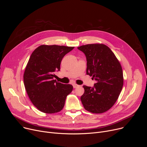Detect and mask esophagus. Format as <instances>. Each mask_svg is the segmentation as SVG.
<instances>
[{"mask_svg":"<svg viewBox=\"0 0 147 147\" xmlns=\"http://www.w3.org/2000/svg\"><path fill=\"white\" fill-rule=\"evenodd\" d=\"M73 86L74 88H76L77 87H78L79 85H78V84H73Z\"/></svg>","mask_w":147,"mask_h":147,"instance_id":"obj_1","label":"esophagus"}]
</instances>
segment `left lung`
Segmentation results:
<instances>
[{
	"label": "left lung",
	"instance_id": "8db88e82",
	"mask_svg": "<svg viewBox=\"0 0 147 147\" xmlns=\"http://www.w3.org/2000/svg\"><path fill=\"white\" fill-rule=\"evenodd\" d=\"M78 48L86 55V74L96 81L93 88L83 86L84 92L81 101L88 111L103 113L114 105L121 91L123 75L121 64L104 44H88Z\"/></svg>",
	"mask_w": 147,
	"mask_h": 147
}]
</instances>
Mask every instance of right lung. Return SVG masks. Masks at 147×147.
I'll return each instance as SVG.
<instances>
[{
    "label": "right lung",
    "mask_w": 147,
    "mask_h": 147,
    "mask_svg": "<svg viewBox=\"0 0 147 147\" xmlns=\"http://www.w3.org/2000/svg\"><path fill=\"white\" fill-rule=\"evenodd\" d=\"M74 48L42 45L31 55L23 76L24 84L30 101L39 111L52 114L63 110L73 87L53 80L54 72L59 71L62 59Z\"/></svg>",
    "instance_id": "obj_1"
}]
</instances>
